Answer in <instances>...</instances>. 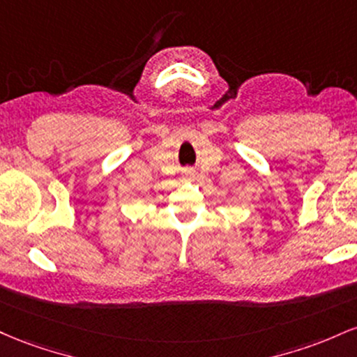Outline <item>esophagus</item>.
<instances>
[{"instance_id":"obj_1","label":"esophagus","mask_w":357,"mask_h":357,"mask_svg":"<svg viewBox=\"0 0 357 357\" xmlns=\"http://www.w3.org/2000/svg\"><path fill=\"white\" fill-rule=\"evenodd\" d=\"M194 175H195V174H194V172H192V170H187V172H185V177H194Z\"/></svg>"}]
</instances>
